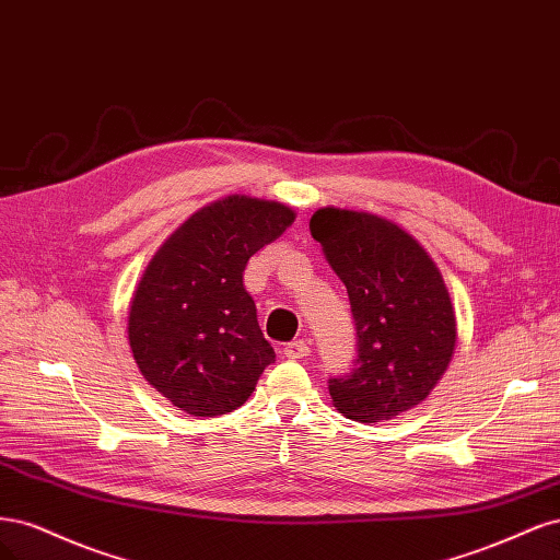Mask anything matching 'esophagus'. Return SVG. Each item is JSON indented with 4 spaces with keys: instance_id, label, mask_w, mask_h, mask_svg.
I'll return each mask as SVG.
<instances>
[{
    "instance_id": "34e87169",
    "label": "esophagus",
    "mask_w": 560,
    "mask_h": 560,
    "mask_svg": "<svg viewBox=\"0 0 560 560\" xmlns=\"http://www.w3.org/2000/svg\"><path fill=\"white\" fill-rule=\"evenodd\" d=\"M283 355L288 360H298V358H304L310 355V345H306L304 339H295V341H288V345L283 347Z\"/></svg>"
}]
</instances>
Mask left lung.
<instances>
[{
	"instance_id": "1",
	"label": "left lung",
	"mask_w": 560,
	"mask_h": 560,
	"mask_svg": "<svg viewBox=\"0 0 560 560\" xmlns=\"http://www.w3.org/2000/svg\"><path fill=\"white\" fill-rule=\"evenodd\" d=\"M355 323L353 368L328 378L335 407L360 423L388 421L419 405L456 347V314L438 265L395 223L347 209L310 221Z\"/></svg>"
}]
</instances>
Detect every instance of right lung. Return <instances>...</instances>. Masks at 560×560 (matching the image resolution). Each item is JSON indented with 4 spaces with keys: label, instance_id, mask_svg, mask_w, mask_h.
Wrapping results in <instances>:
<instances>
[{
    "label": "right lung",
    "instance_id": "right-lung-1",
    "mask_svg": "<svg viewBox=\"0 0 560 560\" xmlns=\"http://www.w3.org/2000/svg\"><path fill=\"white\" fill-rule=\"evenodd\" d=\"M293 209L232 195L160 246L130 306V349L143 378L192 417L242 407L275 349L244 288L248 258L291 228Z\"/></svg>",
    "mask_w": 560,
    "mask_h": 560
}]
</instances>
